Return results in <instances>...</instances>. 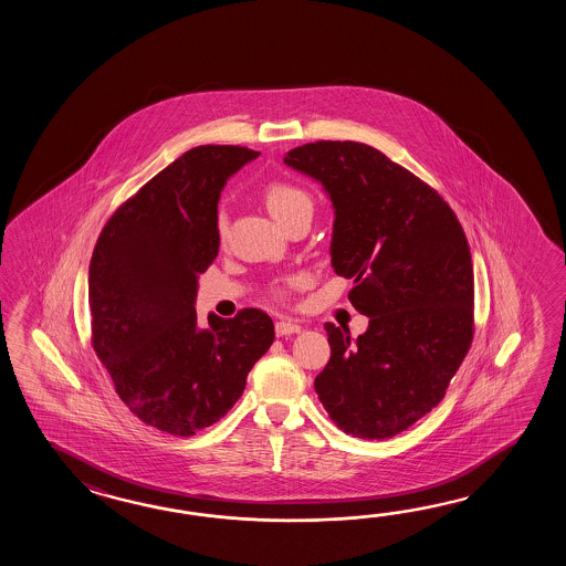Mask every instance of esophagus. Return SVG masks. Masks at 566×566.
Instances as JSON below:
<instances>
[{"label":"esophagus","mask_w":566,"mask_h":566,"mask_svg":"<svg viewBox=\"0 0 566 566\" xmlns=\"http://www.w3.org/2000/svg\"><path fill=\"white\" fill-rule=\"evenodd\" d=\"M275 332H277V336L300 334L301 325L297 322H291V319H279L277 324H275Z\"/></svg>","instance_id":"esophagus-1"}]
</instances>
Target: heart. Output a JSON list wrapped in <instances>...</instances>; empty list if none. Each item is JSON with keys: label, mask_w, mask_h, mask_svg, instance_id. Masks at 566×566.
Listing matches in <instances>:
<instances>
[{"label": "heart", "mask_w": 566, "mask_h": 566, "mask_svg": "<svg viewBox=\"0 0 566 566\" xmlns=\"http://www.w3.org/2000/svg\"><path fill=\"white\" fill-rule=\"evenodd\" d=\"M263 198H265L269 212L277 218L281 224H285L291 218L297 217L301 212H313L312 193L297 186V184H293V181H269L265 190H263ZM217 229L218 234H224V230H227V214L224 212H218ZM289 285H291L289 281L275 283L271 291H273L275 297H285Z\"/></svg>", "instance_id": "b5f03b06"}]
</instances>
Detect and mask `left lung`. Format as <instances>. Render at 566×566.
<instances>
[{"mask_svg": "<svg viewBox=\"0 0 566 566\" xmlns=\"http://www.w3.org/2000/svg\"><path fill=\"white\" fill-rule=\"evenodd\" d=\"M285 164L329 193L332 265L354 281L349 303L370 317L356 342L348 327L325 324L332 356L315 376V392L344 433L390 439L443 400L470 352L465 232L441 193L370 145H300Z\"/></svg>", "mask_w": 566, "mask_h": 566, "instance_id": "obj_1", "label": "left lung"}]
</instances>
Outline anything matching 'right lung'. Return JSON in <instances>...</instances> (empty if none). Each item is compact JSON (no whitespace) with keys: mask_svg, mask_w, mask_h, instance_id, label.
I'll return each instance as SVG.
<instances>
[{"mask_svg":"<svg viewBox=\"0 0 566 566\" xmlns=\"http://www.w3.org/2000/svg\"><path fill=\"white\" fill-rule=\"evenodd\" d=\"M259 156L200 145L111 214L88 266L91 344L123 405L157 431L192 437L241 398L275 339L273 319L247 307L198 327V275L218 254L217 206L230 174Z\"/></svg>","mask_w":566,"mask_h":566,"instance_id":"obj_1","label":"right lung"}]
</instances>
